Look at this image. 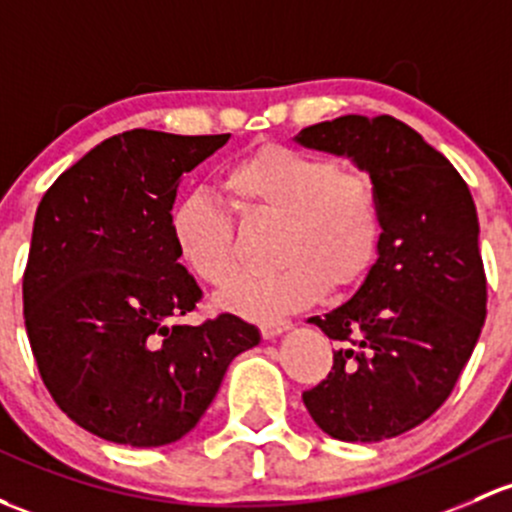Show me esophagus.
I'll return each mask as SVG.
<instances>
[{
    "label": "esophagus",
    "instance_id": "34e87169",
    "mask_svg": "<svg viewBox=\"0 0 512 512\" xmlns=\"http://www.w3.org/2000/svg\"><path fill=\"white\" fill-rule=\"evenodd\" d=\"M289 326H292V324H289L287 319L265 321V324H260V333H262V338H265V341H270V338H277L279 333H284V331H287Z\"/></svg>",
    "mask_w": 512,
    "mask_h": 512
}]
</instances>
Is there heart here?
<instances>
[{
  "label": "heart",
  "instance_id": "obj_1",
  "mask_svg": "<svg viewBox=\"0 0 512 512\" xmlns=\"http://www.w3.org/2000/svg\"><path fill=\"white\" fill-rule=\"evenodd\" d=\"M223 191L242 218L277 220V272L242 279L225 306L272 319L331 289L360 282L378 255L383 208L375 181L360 169L289 144L265 142L235 159ZM171 238L193 277L230 287L238 279L235 220L220 203L193 193L171 208Z\"/></svg>",
  "mask_w": 512,
  "mask_h": 512
}]
</instances>
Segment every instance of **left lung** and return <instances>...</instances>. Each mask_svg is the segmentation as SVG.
I'll return each instance as SVG.
<instances>
[{"mask_svg": "<svg viewBox=\"0 0 512 512\" xmlns=\"http://www.w3.org/2000/svg\"><path fill=\"white\" fill-rule=\"evenodd\" d=\"M297 142L351 157L383 208L365 282L309 319L336 353L326 380L301 400L328 437L392 439L444 405L481 336L488 292L476 206L451 161L390 115L336 117L304 127Z\"/></svg>", "mask_w": 512, "mask_h": 512, "instance_id": "1", "label": "left lung"}]
</instances>
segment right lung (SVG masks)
<instances>
[{
	"instance_id": "1",
	"label": "right lung",
	"mask_w": 512,
	"mask_h": 512,
	"mask_svg": "<svg viewBox=\"0 0 512 512\" xmlns=\"http://www.w3.org/2000/svg\"><path fill=\"white\" fill-rule=\"evenodd\" d=\"M228 139L129 129L43 193L21 284L26 333L53 402L100 439H181L230 360L260 343L233 314L184 321L203 292L176 255L171 208L186 171Z\"/></svg>"
}]
</instances>
